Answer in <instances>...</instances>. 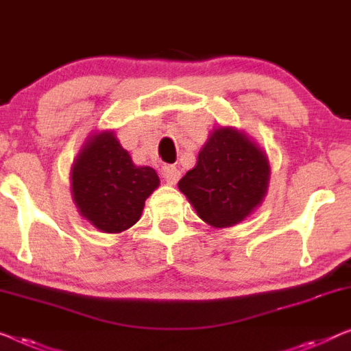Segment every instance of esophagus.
<instances>
[{
  "mask_svg": "<svg viewBox=\"0 0 351 351\" xmlns=\"http://www.w3.org/2000/svg\"><path fill=\"white\" fill-rule=\"evenodd\" d=\"M162 175H164V180L169 182V184H175V182L180 180V170L173 165H164L162 167Z\"/></svg>",
  "mask_w": 351,
  "mask_h": 351,
  "instance_id": "34e87169",
  "label": "esophagus"
}]
</instances>
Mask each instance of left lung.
Listing matches in <instances>:
<instances>
[{"label": "left lung", "mask_w": 351, "mask_h": 351, "mask_svg": "<svg viewBox=\"0 0 351 351\" xmlns=\"http://www.w3.org/2000/svg\"><path fill=\"white\" fill-rule=\"evenodd\" d=\"M268 180L269 167L263 151L238 130L219 128L178 187L203 221L223 228L241 222L260 205Z\"/></svg>", "instance_id": "1"}]
</instances>
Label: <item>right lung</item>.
Returning <instances> with one entry per match:
<instances>
[{"instance_id": "obj_1", "label": "right lung", "mask_w": 351, "mask_h": 351, "mask_svg": "<svg viewBox=\"0 0 351 351\" xmlns=\"http://www.w3.org/2000/svg\"><path fill=\"white\" fill-rule=\"evenodd\" d=\"M158 186V173L134 165L113 132L91 138L72 167V193L80 214L106 233L132 227Z\"/></svg>"}]
</instances>
